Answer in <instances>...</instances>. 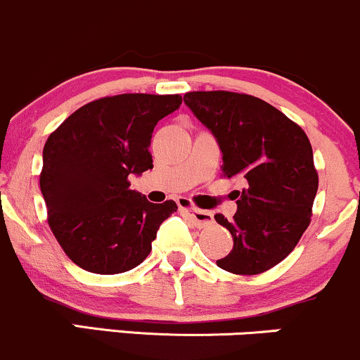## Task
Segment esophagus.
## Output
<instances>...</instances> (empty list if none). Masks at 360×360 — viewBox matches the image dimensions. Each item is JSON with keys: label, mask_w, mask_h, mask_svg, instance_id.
Listing matches in <instances>:
<instances>
[{"label": "esophagus", "mask_w": 360, "mask_h": 360, "mask_svg": "<svg viewBox=\"0 0 360 360\" xmlns=\"http://www.w3.org/2000/svg\"><path fill=\"white\" fill-rule=\"evenodd\" d=\"M179 207H180V211L184 214H187V216L192 219V223L195 226H199V228H204V226H209L212 223V214L211 212L200 211V209L192 207V205H188L187 202H185V199L179 200Z\"/></svg>", "instance_id": "34e87169"}]
</instances>
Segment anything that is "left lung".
<instances>
[{
  "label": "left lung",
  "mask_w": 360,
  "mask_h": 360,
  "mask_svg": "<svg viewBox=\"0 0 360 360\" xmlns=\"http://www.w3.org/2000/svg\"><path fill=\"white\" fill-rule=\"evenodd\" d=\"M184 102L216 137L224 176L245 185L233 219L214 216L233 236V250L217 267L243 276L272 269L292 252L311 221L318 173L308 136L252 95L191 91Z\"/></svg>",
  "instance_id": "1"
}]
</instances>
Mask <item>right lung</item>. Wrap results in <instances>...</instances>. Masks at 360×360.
I'll use <instances>...</instances> for the list:
<instances>
[{"instance_id": "obj_1", "label": "right lung", "mask_w": 360, "mask_h": 360, "mask_svg": "<svg viewBox=\"0 0 360 360\" xmlns=\"http://www.w3.org/2000/svg\"><path fill=\"white\" fill-rule=\"evenodd\" d=\"M180 95L126 93L83 105L47 139L40 191L64 253L93 274H120L151 252L161 223L176 211L129 188L153 168V131Z\"/></svg>"}]
</instances>
